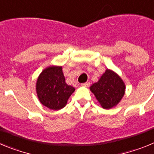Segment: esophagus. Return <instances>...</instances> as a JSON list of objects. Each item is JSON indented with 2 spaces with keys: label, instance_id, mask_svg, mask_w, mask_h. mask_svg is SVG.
I'll use <instances>...</instances> for the list:
<instances>
[{
  "label": "esophagus",
  "instance_id": "esophagus-1",
  "mask_svg": "<svg viewBox=\"0 0 154 154\" xmlns=\"http://www.w3.org/2000/svg\"><path fill=\"white\" fill-rule=\"evenodd\" d=\"M89 85H90V82H85V83L82 84V86H85V87H89Z\"/></svg>",
  "mask_w": 154,
  "mask_h": 154
}]
</instances>
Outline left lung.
I'll return each mask as SVG.
<instances>
[{
  "instance_id": "left-lung-1",
  "label": "left lung",
  "mask_w": 154,
  "mask_h": 154,
  "mask_svg": "<svg viewBox=\"0 0 154 154\" xmlns=\"http://www.w3.org/2000/svg\"><path fill=\"white\" fill-rule=\"evenodd\" d=\"M126 86L122 79L113 71L106 69L101 78L90 86L101 106L109 109L116 106L125 94Z\"/></svg>"
}]
</instances>
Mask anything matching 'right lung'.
<instances>
[{
	"mask_svg": "<svg viewBox=\"0 0 154 154\" xmlns=\"http://www.w3.org/2000/svg\"><path fill=\"white\" fill-rule=\"evenodd\" d=\"M75 88L65 82L62 66H49L37 79L36 92L39 101L50 109L58 110L67 104Z\"/></svg>",
	"mask_w": 154,
	"mask_h": 154,
	"instance_id": "1",
	"label": "right lung"
}]
</instances>
